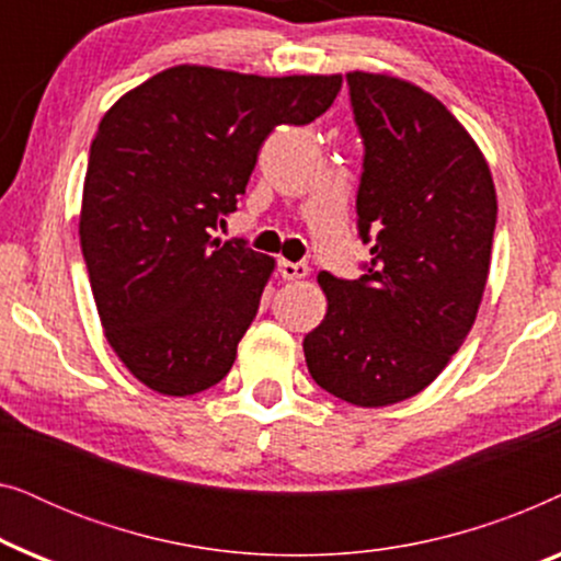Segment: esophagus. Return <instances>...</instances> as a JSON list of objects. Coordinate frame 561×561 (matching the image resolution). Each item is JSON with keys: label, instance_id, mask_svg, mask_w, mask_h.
<instances>
[{"label": "esophagus", "instance_id": "1", "mask_svg": "<svg viewBox=\"0 0 561 561\" xmlns=\"http://www.w3.org/2000/svg\"><path fill=\"white\" fill-rule=\"evenodd\" d=\"M278 273L286 280H301L309 275V265L306 263H290V260H278Z\"/></svg>", "mask_w": 561, "mask_h": 561}]
</instances>
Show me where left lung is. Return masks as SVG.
<instances>
[{
	"mask_svg": "<svg viewBox=\"0 0 561 561\" xmlns=\"http://www.w3.org/2000/svg\"><path fill=\"white\" fill-rule=\"evenodd\" d=\"M365 140L357 280L319 273L327 317L306 334L311 378L352 405L416 396L462 347L490 273L497 219L488 160L434 94L388 73H347Z\"/></svg>",
	"mask_w": 561,
	"mask_h": 561,
	"instance_id": "1",
	"label": "left lung"
}]
</instances>
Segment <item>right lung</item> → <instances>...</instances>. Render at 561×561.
Returning <instances> with one entry per match:
<instances>
[{
	"label": "right lung",
	"mask_w": 561,
	"mask_h": 561,
	"mask_svg": "<svg viewBox=\"0 0 561 561\" xmlns=\"http://www.w3.org/2000/svg\"><path fill=\"white\" fill-rule=\"evenodd\" d=\"M342 76L173 66L127 91L91 142L79 234L104 336L142 386L194 396L232 370L275 260L211 240L260 145L309 125Z\"/></svg>",
	"instance_id": "add662e5"
}]
</instances>
